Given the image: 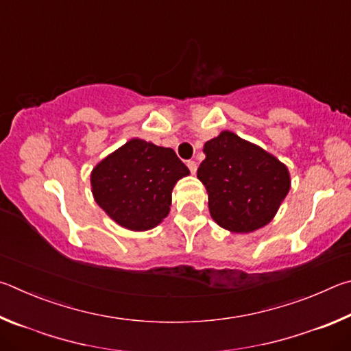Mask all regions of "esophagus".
Listing matches in <instances>:
<instances>
[{
    "label": "esophagus",
    "instance_id": "1",
    "mask_svg": "<svg viewBox=\"0 0 351 351\" xmlns=\"http://www.w3.org/2000/svg\"><path fill=\"white\" fill-rule=\"evenodd\" d=\"M187 167H189V170H190V171H192V175L197 173L198 165H197V162H195V161H187Z\"/></svg>",
    "mask_w": 351,
    "mask_h": 351
}]
</instances>
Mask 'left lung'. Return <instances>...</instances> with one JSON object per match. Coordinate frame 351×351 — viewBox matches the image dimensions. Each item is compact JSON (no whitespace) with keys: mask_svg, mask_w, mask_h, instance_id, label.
<instances>
[{"mask_svg":"<svg viewBox=\"0 0 351 351\" xmlns=\"http://www.w3.org/2000/svg\"><path fill=\"white\" fill-rule=\"evenodd\" d=\"M203 152L206 159L197 175L215 223L237 234L268 224L289 192L287 165L232 132L207 141Z\"/></svg>","mask_w":351,"mask_h":351,"instance_id":"1","label":"left lung"}]
</instances>
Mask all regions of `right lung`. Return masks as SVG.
I'll list each match as a JSON object with an SVG mask.
<instances>
[{"label": "right lung", "mask_w": 351, "mask_h": 351, "mask_svg": "<svg viewBox=\"0 0 351 351\" xmlns=\"http://www.w3.org/2000/svg\"><path fill=\"white\" fill-rule=\"evenodd\" d=\"M190 173L171 148L132 139L102 159L91 173L96 203L130 230H148L169 215L171 190Z\"/></svg>", "instance_id": "obj_1"}]
</instances>
